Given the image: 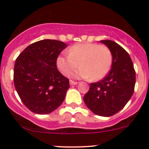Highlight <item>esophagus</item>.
Here are the masks:
<instances>
[{
    "mask_svg": "<svg viewBox=\"0 0 149 149\" xmlns=\"http://www.w3.org/2000/svg\"><path fill=\"white\" fill-rule=\"evenodd\" d=\"M77 84H78V83L76 82V81H70V85H71V86H72V85H77Z\"/></svg>",
    "mask_w": 149,
    "mask_h": 149,
    "instance_id": "1",
    "label": "esophagus"
}]
</instances>
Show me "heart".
<instances>
[{"mask_svg":"<svg viewBox=\"0 0 149 149\" xmlns=\"http://www.w3.org/2000/svg\"><path fill=\"white\" fill-rule=\"evenodd\" d=\"M113 56L108 47L96 43H79L68 50V54H60L56 60V66L63 75L73 72V78H89L91 81L101 80L111 68Z\"/></svg>","mask_w":149,"mask_h":149,"instance_id":"heart-1","label":"heart"}]
</instances>
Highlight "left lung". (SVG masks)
Listing matches in <instances>:
<instances>
[{
  "label": "left lung",
  "instance_id": "obj_1",
  "mask_svg": "<svg viewBox=\"0 0 149 149\" xmlns=\"http://www.w3.org/2000/svg\"><path fill=\"white\" fill-rule=\"evenodd\" d=\"M100 42L111 51V69L103 80L91 84L84 101L93 113L109 117L120 111L131 99L136 73L131 57L122 46L111 40Z\"/></svg>",
  "mask_w": 149,
  "mask_h": 149
}]
</instances>
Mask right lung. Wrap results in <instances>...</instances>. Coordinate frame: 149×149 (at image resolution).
<instances>
[{
    "mask_svg": "<svg viewBox=\"0 0 149 149\" xmlns=\"http://www.w3.org/2000/svg\"><path fill=\"white\" fill-rule=\"evenodd\" d=\"M67 46L58 40L43 39L27 46L15 60V89L34 113H51L65 99L69 80L59 72L56 60Z\"/></svg>",
    "mask_w": 149,
    "mask_h": 149,
    "instance_id": "add662e5",
    "label": "right lung"
}]
</instances>
